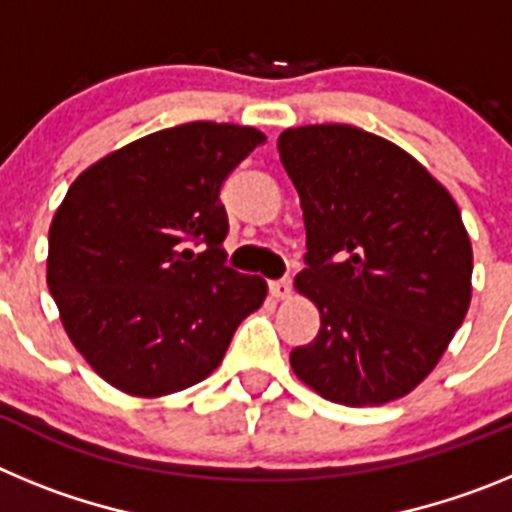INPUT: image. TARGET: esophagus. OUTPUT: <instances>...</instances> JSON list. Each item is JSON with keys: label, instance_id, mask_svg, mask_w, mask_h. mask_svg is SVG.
<instances>
[{"label": "esophagus", "instance_id": "esophagus-1", "mask_svg": "<svg viewBox=\"0 0 512 512\" xmlns=\"http://www.w3.org/2000/svg\"><path fill=\"white\" fill-rule=\"evenodd\" d=\"M271 297H277V300H287L292 295V282L289 279H282V282H271L269 284Z\"/></svg>", "mask_w": 512, "mask_h": 512}]
</instances>
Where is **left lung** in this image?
I'll use <instances>...</instances> for the list:
<instances>
[{"instance_id":"8db88e82","label":"left lung","mask_w":512,"mask_h":512,"mask_svg":"<svg viewBox=\"0 0 512 512\" xmlns=\"http://www.w3.org/2000/svg\"><path fill=\"white\" fill-rule=\"evenodd\" d=\"M300 194L315 341L289 354L312 392L348 408L400 400L436 369L472 302V241L449 189L392 140L302 125L277 140Z\"/></svg>"}]
</instances>
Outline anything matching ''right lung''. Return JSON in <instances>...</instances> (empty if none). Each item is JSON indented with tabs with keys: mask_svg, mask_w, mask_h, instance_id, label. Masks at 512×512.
I'll use <instances>...</instances> for the list:
<instances>
[{
	"mask_svg": "<svg viewBox=\"0 0 512 512\" xmlns=\"http://www.w3.org/2000/svg\"><path fill=\"white\" fill-rule=\"evenodd\" d=\"M264 140L230 122L158 130L94 161L58 205L48 289L66 336L115 390L156 400L202 382L264 305V279L223 266L220 205L230 171Z\"/></svg>",
	"mask_w": 512,
	"mask_h": 512,
	"instance_id": "1",
	"label": "right lung"
}]
</instances>
